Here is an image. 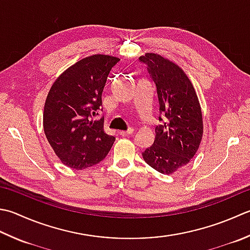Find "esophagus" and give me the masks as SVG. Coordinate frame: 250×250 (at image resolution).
<instances>
[{"label": "esophagus", "instance_id": "esophagus-1", "mask_svg": "<svg viewBox=\"0 0 250 250\" xmlns=\"http://www.w3.org/2000/svg\"><path fill=\"white\" fill-rule=\"evenodd\" d=\"M132 132H133V129H132V128H129V129L126 130V131H120V132H119V134H120L121 136H126V135H130V134H132Z\"/></svg>", "mask_w": 250, "mask_h": 250}]
</instances>
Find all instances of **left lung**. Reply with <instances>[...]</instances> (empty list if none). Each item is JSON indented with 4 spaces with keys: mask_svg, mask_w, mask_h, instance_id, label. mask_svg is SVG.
<instances>
[{
    "mask_svg": "<svg viewBox=\"0 0 250 250\" xmlns=\"http://www.w3.org/2000/svg\"><path fill=\"white\" fill-rule=\"evenodd\" d=\"M139 60L146 65L155 85L159 112L154 143L142 156L151 168L171 174L189 163L202 141L198 97L192 82L174 62L154 53H146Z\"/></svg>",
    "mask_w": 250,
    "mask_h": 250,
    "instance_id": "8db88e82",
    "label": "left lung"
}]
</instances>
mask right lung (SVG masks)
Returning <instances> with one entry per match:
<instances>
[{
    "label": "right lung",
    "mask_w": 250,
    "mask_h": 250,
    "mask_svg": "<svg viewBox=\"0 0 250 250\" xmlns=\"http://www.w3.org/2000/svg\"><path fill=\"white\" fill-rule=\"evenodd\" d=\"M120 60L108 55L83 58L54 82L43 112L44 133L63 165L81 170L99 164L109 153L115 136L103 129L102 93L112 67Z\"/></svg>",
    "instance_id": "right-lung-1"
}]
</instances>
